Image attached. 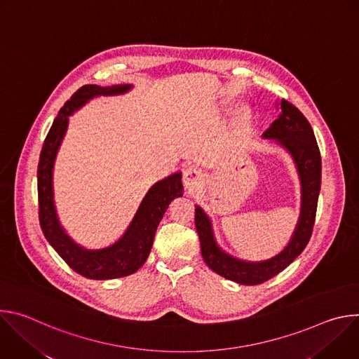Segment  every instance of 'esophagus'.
I'll use <instances>...</instances> for the list:
<instances>
[{
    "mask_svg": "<svg viewBox=\"0 0 359 359\" xmlns=\"http://www.w3.org/2000/svg\"><path fill=\"white\" fill-rule=\"evenodd\" d=\"M204 182V173L197 166H189L183 172V184L189 190L198 189Z\"/></svg>",
    "mask_w": 359,
    "mask_h": 359,
    "instance_id": "34e87169",
    "label": "esophagus"
}]
</instances>
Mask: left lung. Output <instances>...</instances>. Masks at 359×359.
<instances>
[{
  "label": "left lung",
  "mask_w": 359,
  "mask_h": 359,
  "mask_svg": "<svg viewBox=\"0 0 359 359\" xmlns=\"http://www.w3.org/2000/svg\"><path fill=\"white\" fill-rule=\"evenodd\" d=\"M263 136L276 139L291 153L301 179V216L288 245L276 257L260 263H247L233 259L216 244L209 217L198 206L194 210V223L200 238L203 260L219 276L244 285H257L269 281L287 269L302 252L313 234L321 189V155L314 130L291 102L281 99L280 115Z\"/></svg>",
  "instance_id": "obj_1"
}]
</instances>
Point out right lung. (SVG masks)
Segmentation results:
<instances>
[{"mask_svg": "<svg viewBox=\"0 0 359 359\" xmlns=\"http://www.w3.org/2000/svg\"><path fill=\"white\" fill-rule=\"evenodd\" d=\"M130 89V85L100 88L83 85L65 105L50 126L39 155L38 163V215L42 233L61 259L78 274L90 280L121 278L137 271L150 252L156 229L173 198L183 196L182 173H175L153 184L123 237L111 247L85 250L75 244L62 230L57 219L53 193V169L58 147L67 132L68 116L86 100L97 95H118Z\"/></svg>", "mask_w": 359, "mask_h": 359, "instance_id": "1", "label": "right lung"}]
</instances>
